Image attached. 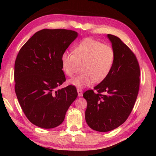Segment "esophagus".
Here are the masks:
<instances>
[{
    "mask_svg": "<svg viewBox=\"0 0 156 156\" xmlns=\"http://www.w3.org/2000/svg\"><path fill=\"white\" fill-rule=\"evenodd\" d=\"M77 92H78V97H81L82 95V90L80 88H78L77 89Z\"/></svg>",
    "mask_w": 156,
    "mask_h": 156,
    "instance_id": "esophagus-1",
    "label": "esophagus"
}]
</instances>
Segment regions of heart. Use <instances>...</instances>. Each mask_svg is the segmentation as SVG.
I'll list each match as a JSON object with an SVG mask.
<instances>
[{
    "label": "heart",
    "mask_w": 156,
    "mask_h": 156,
    "mask_svg": "<svg viewBox=\"0 0 156 156\" xmlns=\"http://www.w3.org/2000/svg\"><path fill=\"white\" fill-rule=\"evenodd\" d=\"M115 59V51L112 46L88 37L76 44L73 52L66 51L61 55L62 69L71 77L82 64L81 74L68 80L77 88H84L103 80L111 72Z\"/></svg>",
    "instance_id": "b5f03b06"
}]
</instances>
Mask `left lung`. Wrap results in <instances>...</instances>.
Wrapping results in <instances>:
<instances>
[{"mask_svg": "<svg viewBox=\"0 0 156 156\" xmlns=\"http://www.w3.org/2000/svg\"><path fill=\"white\" fill-rule=\"evenodd\" d=\"M108 37L115 51L113 67L94 90L83 94L87 102L86 121L91 129L100 132L113 130L127 120L140 84V65L134 53L117 36L108 34Z\"/></svg>", "mask_w": 156, "mask_h": 156, "instance_id": "left-lung-1", "label": "left lung"}]
</instances>
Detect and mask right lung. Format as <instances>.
I'll list each match as a JSON object with an SVG mask.
<instances>
[{"label": "right lung", "instance_id": "obj_1", "mask_svg": "<svg viewBox=\"0 0 156 156\" xmlns=\"http://www.w3.org/2000/svg\"><path fill=\"white\" fill-rule=\"evenodd\" d=\"M65 29L39 31L20 49L15 62V90L29 121L51 129L64 121L69 106L78 96L73 85L55 90L66 80L61 55L77 37Z\"/></svg>", "mask_w": 156, "mask_h": 156}]
</instances>
